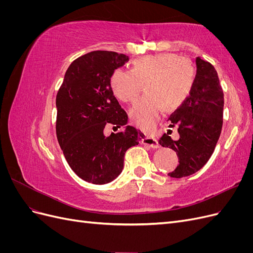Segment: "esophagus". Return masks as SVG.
I'll return each instance as SVG.
<instances>
[{
  "label": "esophagus",
  "mask_w": 253,
  "mask_h": 253,
  "mask_svg": "<svg viewBox=\"0 0 253 253\" xmlns=\"http://www.w3.org/2000/svg\"><path fill=\"white\" fill-rule=\"evenodd\" d=\"M142 143L144 145H148V147L152 148V149H157L159 148V143L156 139L152 138V137H149V136H145L144 138L142 139Z\"/></svg>",
  "instance_id": "obj_1"
}]
</instances>
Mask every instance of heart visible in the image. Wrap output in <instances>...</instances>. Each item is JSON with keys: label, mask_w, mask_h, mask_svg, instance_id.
<instances>
[{"label": "heart", "mask_w": 253, "mask_h": 253, "mask_svg": "<svg viewBox=\"0 0 253 253\" xmlns=\"http://www.w3.org/2000/svg\"><path fill=\"white\" fill-rule=\"evenodd\" d=\"M195 76V67L188 58L164 52L134 60L132 70L116 68L111 75L110 86L119 100L134 103L143 89V82H147L149 94L134 106L131 118L142 131L150 132L165 106L171 111L186 101Z\"/></svg>", "instance_id": "1"}]
</instances>
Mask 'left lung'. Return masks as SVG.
<instances>
[{
    "mask_svg": "<svg viewBox=\"0 0 253 253\" xmlns=\"http://www.w3.org/2000/svg\"><path fill=\"white\" fill-rule=\"evenodd\" d=\"M195 82L191 94L168 119L177 126L178 139L164 134L158 143L176 152L179 165L169 173L180 178L192 175L207 164L219 138L223 126L224 93L214 66L197 57ZM171 132V129H169Z\"/></svg>",
    "mask_w": 253,
    "mask_h": 253,
    "instance_id": "1",
    "label": "left lung"
}]
</instances>
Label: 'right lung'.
Segmentation results:
<instances>
[{
  "instance_id": "add662e5",
  "label": "right lung",
  "mask_w": 253,
  "mask_h": 253,
  "mask_svg": "<svg viewBox=\"0 0 253 253\" xmlns=\"http://www.w3.org/2000/svg\"><path fill=\"white\" fill-rule=\"evenodd\" d=\"M124 53L95 50L73 61L56 98L58 142L72 170L95 185L114 180L124 169L127 149L144 135L133 126L104 136L108 125L124 126L127 115L112 93V73L124 66Z\"/></svg>"
}]
</instances>
